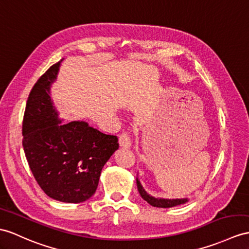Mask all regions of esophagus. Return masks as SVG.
<instances>
[{
	"label": "esophagus",
	"mask_w": 249,
	"mask_h": 249,
	"mask_svg": "<svg viewBox=\"0 0 249 249\" xmlns=\"http://www.w3.org/2000/svg\"><path fill=\"white\" fill-rule=\"evenodd\" d=\"M119 145L124 149L131 148V145H132L131 138L128 134H126V133H124V134H121L119 136Z\"/></svg>",
	"instance_id": "obj_1"
}]
</instances>
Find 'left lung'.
<instances>
[{
  "label": "left lung",
  "instance_id": "left-lung-1",
  "mask_svg": "<svg viewBox=\"0 0 249 249\" xmlns=\"http://www.w3.org/2000/svg\"><path fill=\"white\" fill-rule=\"evenodd\" d=\"M136 185H137V189L139 195L144 199L145 202H148L151 206L153 207H159V208H171L175 207V206H178L181 204H185L188 202V198H175V199H169V198H160V197H154L152 196H150L149 193H147L143 189V187L142 186L141 181L136 178Z\"/></svg>",
  "mask_w": 249,
  "mask_h": 249
}]
</instances>
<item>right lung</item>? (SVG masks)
<instances>
[{
    "label": "right lung",
    "mask_w": 249,
    "mask_h": 249,
    "mask_svg": "<svg viewBox=\"0 0 249 249\" xmlns=\"http://www.w3.org/2000/svg\"><path fill=\"white\" fill-rule=\"evenodd\" d=\"M61 61L39 78L28 96L22 143L41 189L56 201L77 204L94 195L102 168L119 143L117 136L104 134L86 121L61 124L51 98Z\"/></svg>",
    "instance_id": "add662e5"
}]
</instances>
